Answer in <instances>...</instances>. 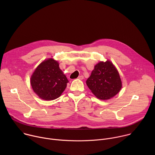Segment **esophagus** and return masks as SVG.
<instances>
[{"label": "esophagus", "instance_id": "34e87169", "mask_svg": "<svg viewBox=\"0 0 155 155\" xmlns=\"http://www.w3.org/2000/svg\"><path fill=\"white\" fill-rule=\"evenodd\" d=\"M83 78H84V77L83 75H80L78 77V79H79V80H83Z\"/></svg>", "mask_w": 155, "mask_h": 155}]
</instances>
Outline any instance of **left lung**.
Here are the masks:
<instances>
[{
	"label": "left lung",
	"mask_w": 155,
	"mask_h": 155,
	"mask_svg": "<svg viewBox=\"0 0 155 155\" xmlns=\"http://www.w3.org/2000/svg\"><path fill=\"white\" fill-rule=\"evenodd\" d=\"M86 83L92 93L103 101L115 96L122 87L120 74L115 65L108 59L100 61L94 65Z\"/></svg>",
	"instance_id": "8db88e82"
}]
</instances>
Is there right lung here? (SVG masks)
Masks as SVG:
<instances>
[{
    "label": "right lung",
    "mask_w": 155,
    "mask_h": 155,
    "mask_svg": "<svg viewBox=\"0 0 155 155\" xmlns=\"http://www.w3.org/2000/svg\"><path fill=\"white\" fill-rule=\"evenodd\" d=\"M53 58L43 61L34 70L30 83L34 92L45 101L54 100L61 96L69 82Z\"/></svg>",
    "instance_id": "add662e5"
}]
</instances>
